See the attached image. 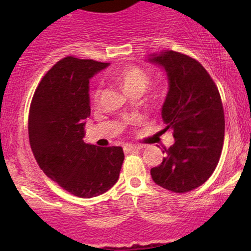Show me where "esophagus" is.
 Listing matches in <instances>:
<instances>
[{
	"label": "esophagus",
	"mask_w": 251,
	"mask_h": 251,
	"mask_svg": "<svg viewBox=\"0 0 251 251\" xmlns=\"http://www.w3.org/2000/svg\"><path fill=\"white\" fill-rule=\"evenodd\" d=\"M140 149H142V146L139 145H126L125 147H123V150H125L126 153H135L137 152V151H139Z\"/></svg>",
	"instance_id": "1"
}]
</instances>
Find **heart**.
<instances>
[{"mask_svg": "<svg viewBox=\"0 0 251 251\" xmlns=\"http://www.w3.org/2000/svg\"><path fill=\"white\" fill-rule=\"evenodd\" d=\"M113 78L121 85L126 94H132V92H142L145 91V89L149 87L151 77L147 72L142 70L137 66H125L121 70H119L116 73L113 74ZM166 94V89L163 87H159L154 90V97L161 98ZM101 89L97 88L92 94V99L95 102H98L100 99Z\"/></svg>", "mask_w": 251, "mask_h": 251, "instance_id": "heart-1", "label": "heart"}]
</instances>
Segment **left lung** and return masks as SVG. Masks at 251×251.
Returning <instances> with one entry per match:
<instances>
[{
  "mask_svg": "<svg viewBox=\"0 0 251 251\" xmlns=\"http://www.w3.org/2000/svg\"><path fill=\"white\" fill-rule=\"evenodd\" d=\"M166 71L169 90L162 106L166 128L175 143L163 149L166 156L151 169L154 183L175 193L197 188L217 167L224 144L225 119L221 95L204 67L193 58L173 50L147 59Z\"/></svg>",
  "mask_w": 251,
  "mask_h": 251,
  "instance_id": "8db88e82",
  "label": "left lung"
}]
</instances>
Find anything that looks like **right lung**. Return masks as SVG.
I'll use <instances>...</instances> for the list:
<instances>
[{"label":"right lung","mask_w":251,"mask_h":251,"mask_svg":"<svg viewBox=\"0 0 251 251\" xmlns=\"http://www.w3.org/2000/svg\"><path fill=\"white\" fill-rule=\"evenodd\" d=\"M108 65L63 58L44 75L30 102L28 136L37 164L78 198L98 197L113 187L125 160L122 147H98L83 140L90 115L89 80Z\"/></svg>","instance_id":"right-lung-1"}]
</instances>
